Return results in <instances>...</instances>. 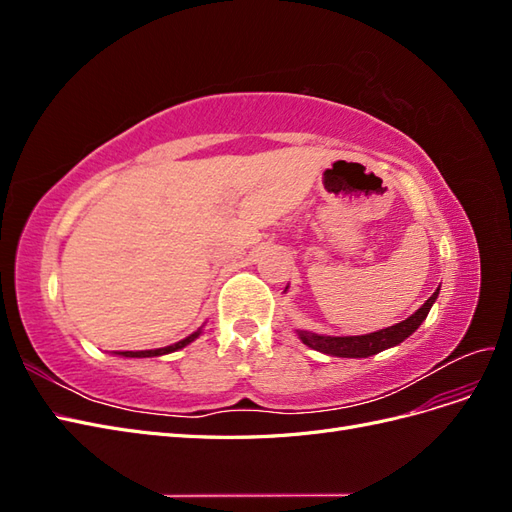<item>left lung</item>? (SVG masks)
Instances as JSON below:
<instances>
[{"label": "left lung", "mask_w": 512, "mask_h": 512, "mask_svg": "<svg viewBox=\"0 0 512 512\" xmlns=\"http://www.w3.org/2000/svg\"><path fill=\"white\" fill-rule=\"evenodd\" d=\"M438 294H440V288L433 292L431 297L423 303V307H418L410 318L393 324V327H389V329H380V331L369 333V335L331 337V335H318L312 331H297V333L305 346L314 348L322 354L344 356V359H365V356L378 354L386 348H393V346L404 342L406 337H410L418 327H421V322L427 318L431 305L438 299Z\"/></svg>", "instance_id": "obj_1"}]
</instances>
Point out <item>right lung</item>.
<instances>
[{
	"label": "right lung",
	"instance_id": "right-lung-1",
	"mask_svg": "<svg viewBox=\"0 0 512 512\" xmlns=\"http://www.w3.org/2000/svg\"><path fill=\"white\" fill-rule=\"evenodd\" d=\"M198 335H200V329H198L196 333L188 335V337H185V339H181V342L173 344V346H166V348H156V350H136V352H132V350H126V352H117V354H119V356H130V359H145V356H162V354L175 352V350H181V348H185V346H188V344H192Z\"/></svg>",
	"mask_w": 512,
	"mask_h": 512
}]
</instances>
